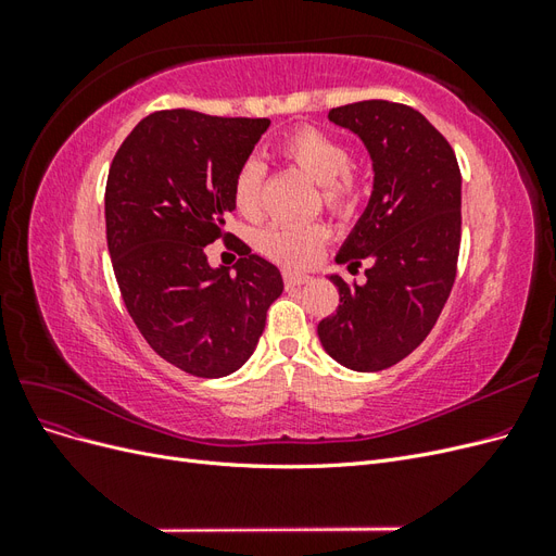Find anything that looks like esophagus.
I'll return each mask as SVG.
<instances>
[{
  "mask_svg": "<svg viewBox=\"0 0 556 556\" xmlns=\"http://www.w3.org/2000/svg\"><path fill=\"white\" fill-rule=\"evenodd\" d=\"M282 280H285V288L294 290V288H301V285H306L311 280V276L304 271H292V268H285Z\"/></svg>",
  "mask_w": 556,
  "mask_h": 556,
  "instance_id": "obj_1",
  "label": "esophagus"
}]
</instances>
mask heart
<instances>
[{"label": "heart", "instance_id": "1", "mask_svg": "<svg viewBox=\"0 0 556 556\" xmlns=\"http://www.w3.org/2000/svg\"><path fill=\"white\" fill-rule=\"evenodd\" d=\"M278 153L323 185L325 204L331 211L345 213L357 204L359 182L350 172V150L331 134L317 127H299L280 141ZM262 176V164L248 160L233 178V204L248 217L260 211ZM327 241L329 229L325 225H271L260 231L257 245L276 262L299 266L313 262Z\"/></svg>", "mask_w": 556, "mask_h": 556}]
</instances>
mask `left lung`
<instances>
[{
	"label": "left lung",
	"instance_id": "8db88e82",
	"mask_svg": "<svg viewBox=\"0 0 556 556\" xmlns=\"http://www.w3.org/2000/svg\"><path fill=\"white\" fill-rule=\"evenodd\" d=\"M329 121L357 134L374 162V192L336 262L364 285L339 274L341 304L317 325L331 359L352 371L390 368L422 343L439 319L457 276L462 243V174L454 150L427 117L368 99L329 111Z\"/></svg>",
	"mask_w": 556,
	"mask_h": 556
}]
</instances>
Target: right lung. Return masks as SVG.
Listing matches in <instances>:
<instances>
[{"label":"right lung","mask_w":556,"mask_h":556,"mask_svg":"<svg viewBox=\"0 0 556 556\" xmlns=\"http://www.w3.org/2000/svg\"><path fill=\"white\" fill-rule=\"evenodd\" d=\"M271 121L157 111L117 148L106 180V241L117 288L148 345L180 371L229 376L250 359L280 271L237 239L241 260L213 268L233 178ZM231 237V233H229Z\"/></svg>","instance_id":"right-lung-1"}]
</instances>
